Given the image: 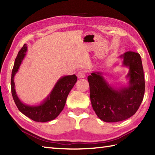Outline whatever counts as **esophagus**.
<instances>
[{
    "label": "esophagus",
    "instance_id": "1",
    "mask_svg": "<svg viewBox=\"0 0 155 155\" xmlns=\"http://www.w3.org/2000/svg\"><path fill=\"white\" fill-rule=\"evenodd\" d=\"M85 76H86V72H85V71H79L77 73V77L78 78H84Z\"/></svg>",
    "mask_w": 155,
    "mask_h": 155
}]
</instances>
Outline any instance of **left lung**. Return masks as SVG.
I'll list each match as a JSON object with an SVG mask.
<instances>
[{"mask_svg": "<svg viewBox=\"0 0 155 155\" xmlns=\"http://www.w3.org/2000/svg\"><path fill=\"white\" fill-rule=\"evenodd\" d=\"M123 65L129 68L127 87L116 89L108 84L100 72L88 77L90 98L93 110L101 120L107 123L122 121L132 117L139 109L145 90L144 72L140 56L127 51L120 56Z\"/></svg>", "mask_w": 155, "mask_h": 155, "instance_id": "8db88e82", "label": "left lung"}]
</instances>
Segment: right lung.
I'll return each instance as SVG.
<instances>
[{"instance_id":"add662e5","label":"right lung","mask_w":155,"mask_h":155,"mask_svg":"<svg viewBox=\"0 0 155 155\" xmlns=\"http://www.w3.org/2000/svg\"><path fill=\"white\" fill-rule=\"evenodd\" d=\"M27 51V45L25 44L18 52L15 59L11 74L12 98L18 109L32 120L41 123L52 120L57 118L64 108L68 94L77 82V77L75 74H73L64 76L61 78L56 83L51 94L41 104L37 106L26 105L20 101L17 94H16L14 77L17 72L23 58L25 57Z\"/></svg>"}]
</instances>
